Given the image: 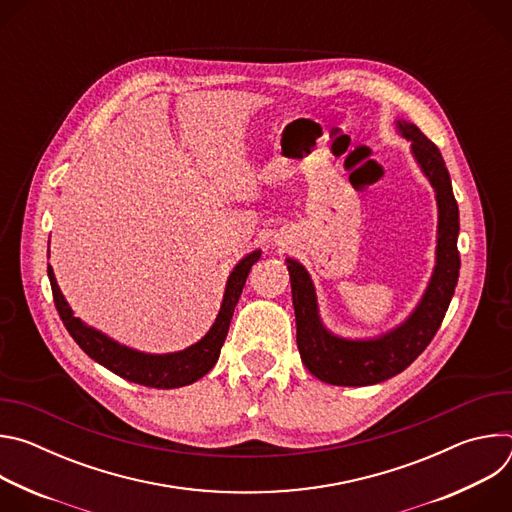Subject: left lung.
<instances>
[{
	"instance_id": "8db88e82",
	"label": "left lung",
	"mask_w": 512,
	"mask_h": 512,
	"mask_svg": "<svg viewBox=\"0 0 512 512\" xmlns=\"http://www.w3.org/2000/svg\"><path fill=\"white\" fill-rule=\"evenodd\" d=\"M397 131L411 143V154L429 180L437 202L435 267L415 310L393 330L375 338H342L332 334L318 312V296L306 267L285 259L291 298L296 310V338L306 369L328 385L364 387L383 383L401 371L425 350L452 302L460 275V212L454 198L446 162L417 125L397 119Z\"/></svg>"
}]
</instances>
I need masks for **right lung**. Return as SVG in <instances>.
<instances>
[{
  "mask_svg": "<svg viewBox=\"0 0 512 512\" xmlns=\"http://www.w3.org/2000/svg\"><path fill=\"white\" fill-rule=\"evenodd\" d=\"M261 257V249L245 255L235 269L231 271L225 287V296L221 310L216 314L214 324L210 330L192 346L178 350V352H168V354H150V352H141L135 348H129L125 344H119L117 340L109 338L101 330L85 324L81 318L75 316L68 302L64 300L62 291L56 283L54 271L48 265V277L52 285V296H54V306L60 314V320L64 322L68 334L75 338V342L99 364H103L105 369L111 373L119 375L121 379H127L131 383L143 385V387H152V389H178L192 385L194 381L202 379L218 360V354H221V348L225 344L231 318L235 312V306L241 298L243 285L247 281V275Z\"/></svg>",
  "mask_w": 512,
  "mask_h": 512,
  "instance_id": "obj_1",
  "label": "right lung"
}]
</instances>
